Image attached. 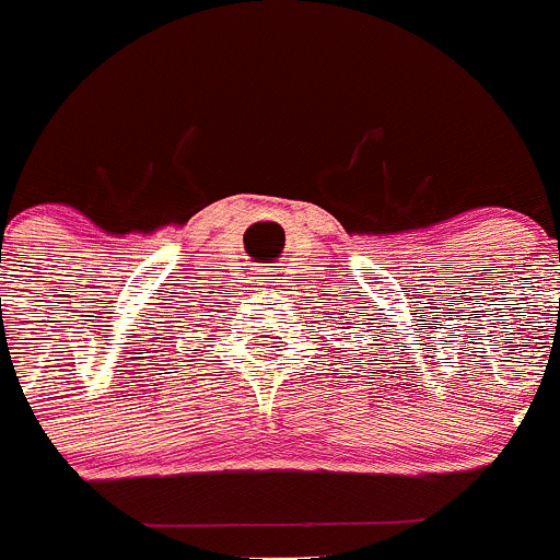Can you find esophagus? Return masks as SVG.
Segmentation results:
<instances>
[{
  "mask_svg": "<svg viewBox=\"0 0 560 560\" xmlns=\"http://www.w3.org/2000/svg\"><path fill=\"white\" fill-rule=\"evenodd\" d=\"M283 266H266V269H260V280H264V285H280V280H283Z\"/></svg>",
  "mask_w": 560,
  "mask_h": 560,
  "instance_id": "34e87169",
  "label": "esophagus"
}]
</instances>
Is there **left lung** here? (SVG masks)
<instances>
[{
  "label": "left lung",
  "instance_id": "obj_1",
  "mask_svg": "<svg viewBox=\"0 0 560 560\" xmlns=\"http://www.w3.org/2000/svg\"><path fill=\"white\" fill-rule=\"evenodd\" d=\"M341 296H345V300H348V294H341ZM350 314H355V311H350ZM336 319H339V316H336ZM339 325H345V323H339ZM375 341V339H373ZM375 355V353H373ZM375 361H378V359H375ZM350 370V368H348Z\"/></svg>",
  "mask_w": 560,
  "mask_h": 560
}]
</instances>
